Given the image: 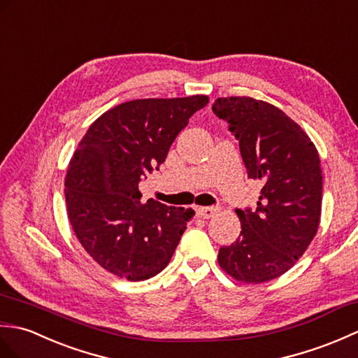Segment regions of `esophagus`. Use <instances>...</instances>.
<instances>
[{
    "instance_id": "34e87169",
    "label": "esophagus",
    "mask_w": 358,
    "mask_h": 358,
    "mask_svg": "<svg viewBox=\"0 0 358 358\" xmlns=\"http://www.w3.org/2000/svg\"><path fill=\"white\" fill-rule=\"evenodd\" d=\"M217 211V208H214V206H199V208L196 210L197 216L202 217V219H210L214 216V213Z\"/></svg>"
}]
</instances>
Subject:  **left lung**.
<instances>
[{
    "label": "left lung",
    "instance_id": "8db88e82",
    "mask_svg": "<svg viewBox=\"0 0 358 358\" xmlns=\"http://www.w3.org/2000/svg\"><path fill=\"white\" fill-rule=\"evenodd\" d=\"M213 112L239 141L248 178L264 185L256 211L236 210L241 236L222 246L217 262L239 282L273 280L296 265L319 229V152L297 122L265 101L217 98Z\"/></svg>",
    "mask_w": 358,
    "mask_h": 358
}]
</instances>
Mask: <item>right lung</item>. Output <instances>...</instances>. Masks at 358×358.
I'll use <instances>...</instances> for the list:
<instances>
[{
    "label": "right lung",
    "mask_w": 358,
    "mask_h": 358,
    "mask_svg": "<svg viewBox=\"0 0 358 358\" xmlns=\"http://www.w3.org/2000/svg\"><path fill=\"white\" fill-rule=\"evenodd\" d=\"M208 104L194 94L134 99L94 121L70 159L66 203L89 256L121 279L147 280L169 265L192 208L141 202L139 180L161 165L188 119Z\"/></svg>",
    "instance_id": "add662e5"
}]
</instances>
